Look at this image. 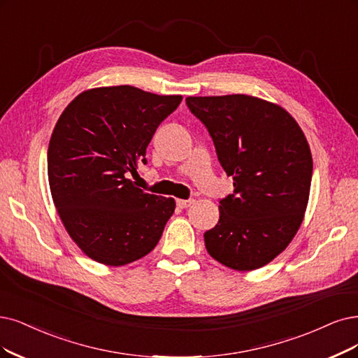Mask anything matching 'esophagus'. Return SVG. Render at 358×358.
<instances>
[{"label": "esophagus", "instance_id": "34e87169", "mask_svg": "<svg viewBox=\"0 0 358 358\" xmlns=\"http://www.w3.org/2000/svg\"><path fill=\"white\" fill-rule=\"evenodd\" d=\"M177 205H178L180 208H189V206L193 205V201H192V199H178V201H177Z\"/></svg>", "mask_w": 358, "mask_h": 358}]
</instances>
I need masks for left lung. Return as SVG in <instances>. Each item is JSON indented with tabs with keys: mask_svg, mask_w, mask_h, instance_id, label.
<instances>
[{
	"mask_svg": "<svg viewBox=\"0 0 358 358\" xmlns=\"http://www.w3.org/2000/svg\"><path fill=\"white\" fill-rule=\"evenodd\" d=\"M186 104L234 186L220 201L218 224L203 234L208 254L237 271L266 266L306 214L313 177L307 138L283 108L252 96L187 97Z\"/></svg>",
	"mask_w": 358,
	"mask_h": 358,
	"instance_id": "1",
	"label": "left lung"
}]
</instances>
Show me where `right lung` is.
Segmentation results:
<instances>
[{
  "label": "right lung",
  "instance_id": "add662e5",
  "mask_svg": "<svg viewBox=\"0 0 358 358\" xmlns=\"http://www.w3.org/2000/svg\"><path fill=\"white\" fill-rule=\"evenodd\" d=\"M181 96L131 85L81 92L63 110L48 145V182L57 213L83 252L125 266L157 245L176 201L145 193L129 176L148 164L156 128Z\"/></svg>",
  "mask_w": 358,
  "mask_h": 358
}]
</instances>
